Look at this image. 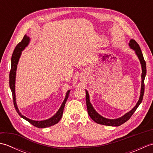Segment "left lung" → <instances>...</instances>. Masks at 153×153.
<instances>
[{"label": "left lung", "instance_id": "8db88e82", "mask_svg": "<svg viewBox=\"0 0 153 153\" xmlns=\"http://www.w3.org/2000/svg\"><path fill=\"white\" fill-rule=\"evenodd\" d=\"M129 46L135 51L136 54L137 55L139 60H140V62L142 66V82H141V95L140 97H139V101L137 102V105L133 108L130 112H128L124 116L118 119H114V120H110V119H107L104 118V117L101 116L100 114L97 113L95 109L93 108V106L91 104L89 101V96L88 92L85 90L86 92V103H87V112H88L89 116L91 118V119L95 121L96 123H99V124L105 125V126H119L120 125L128 121V120L131 118L133 114L135 112L136 109L137 108V107L140 105L141 102H142L144 92H145V77L146 76V73H147V68H146V62L144 60L143 55L142 51L141 50V48L139 47V44L136 42L134 39H131L129 41Z\"/></svg>", "mask_w": 153, "mask_h": 153}]
</instances>
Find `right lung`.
<instances>
[{
  "instance_id": "add662e5",
  "label": "right lung",
  "mask_w": 153,
  "mask_h": 153,
  "mask_svg": "<svg viewBox=\"0 0 153 153\" xmlns=\"http://www.w3.org/2000/svg\"><path fill=\"white\" fill-rule=\"evenodd\" d=\"M29 42H30V38H29V37H27V35H24V37L23 38L22 41L19 42V43L16 45L15 49L14 52H13L12 59H11V69H10V75H9L10 87V89L12 91L13 102H14L15 109L16 110V112H18V114L22 118L25 119V120H27V122H30L31 124H32L33 126H35L37 127V128H47V127H50L56 124V123H57L60 121L62 116L65 104H66V100L68 98V95H69L70 91H68L67 92L66 97H65V99L63 101L62 104L60 109L58 110V111L56 112V114L52 117V118H51L50 119L43 120V121H34V120H31L30 119L27 118L26 117L23 116L22 114L19 112L17 105H16V96H15L16 72V69H17V64L18 62L19 56H20L21 55L22 51L24 50L25 47L28 45Z\"/></svg>"
}]
</instances>
